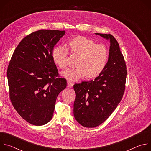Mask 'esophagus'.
<instances>
[{"instance_id":"1","label":"esophagus","mask_w":151,"mask_h":151,"mask_svg":"<svg viewBox=\"0 0 151 151\" xmlns=\"http://www.w3.org/2000/svg\"><path fill=\"white\" fill-rule=\"evenodd\" d=\"M73 85V82L68 81V87H72Z\"/></svg>"}]
</instances>
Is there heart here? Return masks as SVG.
I'll list each match as a JSON object with an SVG mask.
<instances>
[{
    "label": "heart",
    "mask_w": 151,
    "mask_h": 151,
    "mask_svg": "<svg viewBox=\"0 0 151 151\" xmlns=\"http://www.w3.org/2000/svg\"><path fill=\"white\" fill-rule=\"evenodd\" d=\"M70 51L80 55L77 68H69L61 72V75L70 81L88 76L92 78L99 75L104 70L108 58L106 47L102 44H96L91 39L78 36L70 40L68 44ZM68 50L63 46L55 47L52 51L55 63L61 69L68 66Z\"/></svg>",
    "instance_id": "1"
}]
</instances>
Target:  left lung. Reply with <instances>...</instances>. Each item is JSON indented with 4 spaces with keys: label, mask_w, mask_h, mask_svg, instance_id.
Here are the masks:
<instances>
[{
    "label": "left lung",
    "mask_w": 151,
    "mask_h": 151,
    "mask_svg": "<svg viewBox=\"0 0 151 151\" xmlns=\"http://www.w3.org/2000/svg\"><path fill=\"white\" fill-rule=\"evenodd\" d=\"M96 34L110 40L108 61L94 80L73 85L74 117L87 128L100 125L115 111L124 93L127 77L125 62L116 39L111 34Z\"/></svg>",
    "instance_id": "1"
}]
</instances>
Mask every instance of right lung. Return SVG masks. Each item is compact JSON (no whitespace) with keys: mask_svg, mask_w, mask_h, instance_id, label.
I'll return each mask as SVG.
<instances>
[{"mask_svg":"<svg viewBox=\"0 0 151 151\" xmlns=\"http://www.w3.org/2000/svg\"><path fill=\"white\" fill-rule=\"evenodd\" d=\"M65 31L40 30L30 33L15 48L7 70L11 103L18 114L35 125L52 118L57 97L66 88L52 51Z\"/></svg>","mask_w":151,"mask_h":151,"instance_id":"obj_1","label":"right lung"}]
</instances>
